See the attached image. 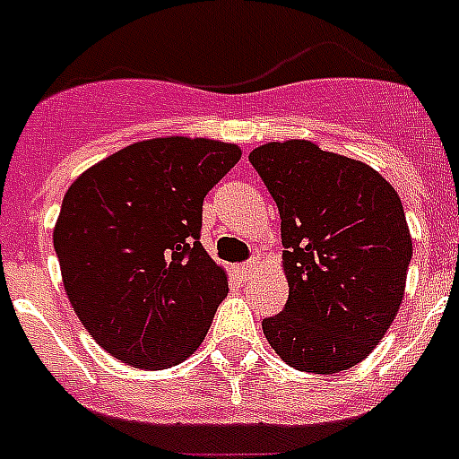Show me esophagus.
<instances>
[{
  "label": "esophagus",
  "mask_w": 459,
  "mask_h": 459,
  "mask_svg": "<svg viewBox=\"0 0 459 459\" xmlns=\"http://www.w3.org/2000/svg\"><path fill=\"white\" fill-rule=\"evenodd\" d=\"M257 266H259V262H255V259H253V262H246V264L238 266L237 271H238V275H241L243 280H248L250 275H253L255 271H257Z\"/></svg>",
  "instance_id": "esophagus-1"
}]
</instances>
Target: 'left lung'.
I'll list each match as a JSON object with an SVG mask.
<instances>
[{
    "label": "left lung",
    "instance_id": "obj_1",
    "mask_svg": "<svg viewBox=\"0 0 459 459\" xmlns=\"http://www.w3.org/2000/svg\"><path fill=\"white\" fill-rule=\"evenodd\" d=\"M280 211L285 310L262 322L287 366L354 368L391 328L404 296L411 234L395 188L370 165L307 140L250 152Z\"/></svg>",
    "mask_w": 459,
    "mask_h": 459
}]
</instances>
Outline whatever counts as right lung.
<instances>
[{"label": "right lung", "instance_id": "1", "mask_svg": "<svg viewBox=\"0 0 459 459\" xmlns=\"http://www.w3.org/2000/svg\"><path fill=\"white\" fill-rule=\"evenodd\" d=\"M241 158L206 137H153L82 172L56 218L64 290L91 338L128 366L163 370L204 340L227 273L204 246L202 202Z\"/></svg>", "mask_w": 459, "mask_h": 459}]
</instances>
